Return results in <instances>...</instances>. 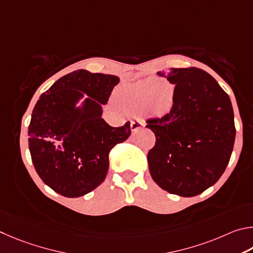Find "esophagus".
<instances>
[{
	"label": "esophagus",
	"instance_id": "34e87169",
	"mask_svg": "<svg viewBox=\"0 0 253 253\" xmlns=\"http://www.w3.org/2000/svg\"><path fill=\"white\" fill-rule=\"evenodd\" d=\"M143 126V123L141 121H132L131 122V131L132 132H135L138 131L140 127Z\"/></svg>",
	"mask_w": 253,
	"mask_h": 253
}]
</instances>
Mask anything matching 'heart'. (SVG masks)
I'll return each instance as SVG.
<instances>
[{
  "mask_svg": "<svg viewBox=\"0 0 253 253\" xmlns=\"http://www.w3.org/2000/svg\"><path fill=\"white\" fill-rule=\"evenodd\" d=\"M174 99V87L170 84H163L157 88L153 80H145L127 88L121 96V102L130 110L143 108L144 113L149 117L162 118L170 113Z\"/></svg>",
  "mask_w": 253,
  "mask_h": 253,
  "instance_id": "1",
  "label": "heart"
}]
</instances>
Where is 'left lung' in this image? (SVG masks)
Returning <instances> with one entry per match:
<instances>
[{
    "label": "left lung",
    "instance_id": "8db88e82",
    "mask_svg": "<svg viewBox=\"0 0 253 253\" xmlns=\"http://www.w3.org/2000/svg\"><path fill=\"white\" fill-rule=\"evenodd\" d=\"M167 80L175 85L174 104L169 114L147 122L157 139L148 153L149 170L161 189L190 198L212 187L228 166L236 139L233 109L201 69L172 68Z\"/></svg>",
    "mask_w": 253,
    "mask_h": 253
}]
</instances>
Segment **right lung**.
Returning <instances> with one entry per match:
<instances>
[{
	"instance_id": "1",
	"label": "right lung",
	"mask_w": 253,
	"mask_h": 253,
	"mask_svg": "<svg viewBox=\"0 0 253 253\" xmlns=\"http://www.w3.org/2000/svg\"><path fill=\"white\" fill-rule=\"evenodd\" d=\"M117 75L73 71L60 78L35 104L29 126L33 166L47 187L66 198L103 182L109 153L131 135L130 122L113 127L102 119Z\"/></svg>"
}]
</instances>
